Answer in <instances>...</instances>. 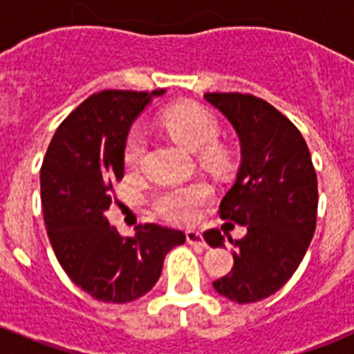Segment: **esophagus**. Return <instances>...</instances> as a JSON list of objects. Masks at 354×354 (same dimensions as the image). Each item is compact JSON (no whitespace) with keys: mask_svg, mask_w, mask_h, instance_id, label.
<instances>
[{"mask_svg":"<svg viewBox=\"0 0 354 354\" xmlns=\"http://www.w3.org/2000/svg\"><path fill=\"white\" fill-rule=\"evenodd\" d=\"M186 241L192 246H202V248H204V246H205L204 237H202V234H200V232H196V230H187V232H186Z\"/></svg>","mask_w":354,"mask_h":354,"instance_id":"obj_1","label":"esophagus"}]
</instances>
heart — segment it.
Segmentation results:
<instances>
[{"mask_svg": "<svg viewBox=\"0 0 354 354\" xmlns=\"http://www.w3.org/2000/svg\"><path fill=\"white\" fill-rule=\"evenodd\" d=\"M161 126L179 145L196 152L209 145V147L207 146L208 149L204 150V158L211 162L223 161V150L220 147L211 145L220 133V127H218L214 115L204 106L195 104V102L170 106L162 111ZM143 154H145L143 136L140 133L131 134V138L127 140L126 152H124V161L127 167H138ZM207 186L202 183L168 186L154 196L152 204H154L156 211L165 216L167 220L174 221V223H187L195 218L196 207L207 198Z\"/></svg>", "mask_w": 354, "mask_h": 354, "instance_id": "1", "label": "heart"}]
</instances>
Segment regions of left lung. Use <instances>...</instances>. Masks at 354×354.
<instances>
[{"instance_id": "obj_1", "label": "left lung", "mask_w": 354, "mask_h": 354, "mask_svg": "<svg viewBox=\"0 0 354 354\" xmlns=\"http://www.w3.org/2000/svg\"><path fill=\"white\" fill-rule=\"evenodd\" d=\"M236 131L241 161L220 204L221 220L246 227L230 243L234 268L216 280V292L234 303H255L282 289L305 257L315 232L317 177L301 133L270 102L248 93H205ZM212 248L225 246L220 230H207Z\"/></svg>"}]
</instances>
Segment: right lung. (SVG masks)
<instances>
[{
    "label": "right lung",
    "mask_w": 354,
    "mask_h": 354,
    "mask_svg": "<svg viewBox=\"0 0 354 354\" xmlns=\"http://www.w3.org/2000/svg\"><path fill=\"white\" fill-rule=\"evenodd\" d=\"M167 90H102L81 102L56 129L40 170L44 221L56 259L72 282L104 303H129L149 292L180 230L138 225L124 237L109 227L115 180L133 122Z\"/></svg>",
    "instance_id": "1"
}]
</instances>
